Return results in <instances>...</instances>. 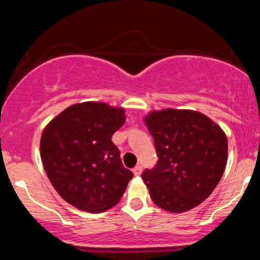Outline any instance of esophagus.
I'll list each match as a JSON object with an SVG mask.
<instances>
[{
	"label": "esophagus",
	"mask_w": 260,
	"mask_h": 260,
	"mask_svg": "<svg viewBox=\"0 0 260 260\" xmlns=\"http://www.w3.org/2000/svg\"><path fill=\"white\" fill-rule=\"evenodd\" d=\"M142 171H143V168L140 165H138V166H136V168L133 169V174H134V176H139L140 174H142Z\"/></svg>",
	"instance_id": "esophagus-1"
}]
</instances>
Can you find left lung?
<instances>
[{
	"instance_id": "1",
	"label": "left lung",
	"mask_w": 260,
	"mask_h": 260,
	"mask_svg": "<svg viewBox=\"0 0 260 260\" xmlns=\"http://www.w3.org/2000/svg\"><path fill=\"white\" fill-rule=\"evenodd\" d=\"M159 157L142 178L157 207L183 213L211 194L228 161V139L215 122L192 110L166 109L145 117Z\"/></svg>"
}]
</instances>
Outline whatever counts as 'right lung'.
Here are the masks:
<instances>
[{
	"label": "right lung",
	"mask_w": 260,
	"mask_h": 260,
	"mask_svg": "<svg viewBox=\"0 0 260 260\" xmlns=\"http://www.w3.org/2000/svg\"><path fill=\"white\" fill-rule=\"evenodd\" d=\"M124 110L104 103L76 104L45 127L40 155L50 182L73 207L103 213L117 204L133 177L111 140Z\"/></svg>",
	"instance_id": "1"
}]
</instances>
